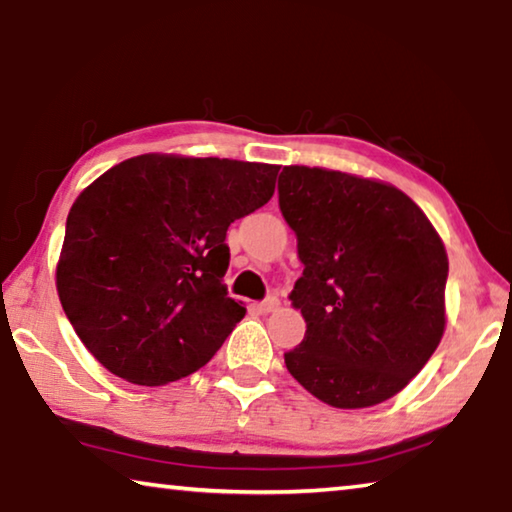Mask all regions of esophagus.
Returning <instances> with one entry per match:
<instances>
[{
	"label": "esophagus",
	"instance_id": "esophagus-1",
	"mask_svg": "<svg viewBox=\"0 0 512 512\" xmlns=\"http://www.w3.org/2000/svg\"><path fill=\"white\" fill-rule=\"evenodd\" d=\"M277 305H280V300H277L275 296H268L266 300L257 302L255 309L259 311V314H268V311H275V309H277Z\"/></svg>",
	"mask_w": 512,
	"mask_h": 512
}]
</instances>
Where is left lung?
Returning a JSON list of instances; mask_svg holds the SVG:
<instances>
[{"label":"left lung","mask_w":512,"mask_h":512,"mask_svg":"<svg viewBox=\"0 0 512 512\" xmlns=\"http://www.w3.org/2000/svg\"><path fill=\"white\" fill-rule=\"evenodd\" d=\"M277 196L305 266L291 300L307 332L287 370L336 409L400 393L443 339L438 232L400 189L350 173L284 167Z\"/></svg>","instance_id":"obj_1"}]
</instances>
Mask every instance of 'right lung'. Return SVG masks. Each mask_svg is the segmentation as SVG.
Listing matches in <instances>:
<instances>
[{
    "label": "right lung",
    "instance_id": "obj_1",
    "mask_svg": "<svg viewBox=\"0 0 512 512\" xmlns=\"http://www.w3.org/2000/svg\"><path fill=\"white\" fill-rule=\"evenodd\" d=\"M280 167L137 155L76 198L58 298L112 375L160 386L203 368L246 309L228 298L230 223L271 201Z\"/></svg>",
    "mask_w": 512,
    "mask_h": 512
}]
</instances>
